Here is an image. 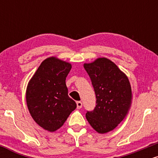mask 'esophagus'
<instances>
[{"label": "esophagus", "mask_w": 158, "mask_h": 158, "mask_svg": "<svg viewBox=\"0 0 158 158\" xmlns=\"http://www.w3.org/2000/svg\"><path fill=\"white\" fill-rule=\"evenodd\" d=\"M77 106L78 109H80V108H81V107H82V102H81V101H77Z\"/></svg>", "instance_id": "obj_1"}]
</instances>
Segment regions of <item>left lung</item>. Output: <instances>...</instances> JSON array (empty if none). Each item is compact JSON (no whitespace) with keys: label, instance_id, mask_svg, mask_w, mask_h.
Returning a JSON list of instances; mask_svg holds the SVG:
<instances>
[{"label":"left lung","instance_id":"left-lung-1","mask_svg":"<svg viewBox=\"0 0 158 158\" xmlns=\"http://www.w3.org/2000/svg\"><path fill=\"white\" fill-rule=\"evenodd\" d=\"M84 68L96 94V107L86 118L99 133L112 131L126 117L131 101V88L127 77L114 62L99 58Z\"/></svg>","mask_w":158,"mask_h":158}]
</instances>
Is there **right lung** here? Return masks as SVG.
I'll return each mask as SVG.
<instances>
[{"label":"right lung","mask_w":158,"mask_h":158,"mask_svg":"<svg viewBox=\"0 0 158 158\" xmlns=\"http://www.w3.org/2000/svg\"><path fill=\"white\" fill-rule=\"evenodd\" d=\"M71 65L50 57L41 63L27 86V104L36 123L49 131L63 126L77 108L68 96L67 76Z\"/></svg>","instance_id":"1"}]
</instances>
